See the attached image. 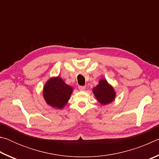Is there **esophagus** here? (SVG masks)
<instances>
[{
	"label": "esophagus",
	"instance_id": "obj_1",
	"mask_svg": "<svg viewBox=\"0 0 159 159\" xmlns=\"http://www.w3.org/2000/svg\"><path fill=\"white\" fill-rule=\"evenodd\" d=\"M79 89L80 90H81V91H83V90H85V86L79 85Z\"/></svg>",
	"mask_w": 159,
	"mask_h": 159
}]
</instances>
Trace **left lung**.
I'll return each instance as SVG.
<instances>
[{
	"label": "left lung",
	"mask_w": 159,
	"mask_h": 159,
	"mask_svg": "<svg viewBox=\"0 0 159 159\" xmlns=\"http://www.w3.org/2000/svg\"><path fill=\"white\" fill-rule=\"evenodd\" d=\"M93 92L98 101L102 104H107L114 100L116 93L112 86L108 84L107 80L101 79L99 84L93 88Z\"/></svg>",
	"instance_id": "1"
}]
</instances>
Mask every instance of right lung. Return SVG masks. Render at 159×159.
I'll return each instance as SVG.
<instances>
[{"label": "right lung", "instance_id": "right-lung-1", "mask_svg": "<svg viewBox=\"0 0 159 159\" xmlns=\"http://www.w3.org/2000/svg\"><path fill=\"white\" fill-rule=\"evenodd\" d=\"M73 88L66 85L60 77L50 79L45 83L43 97L47 104L55 108L61 109L69 101Z\"/></svg>", "mask_w": 159, "mask_h": 159}]
</instances>
